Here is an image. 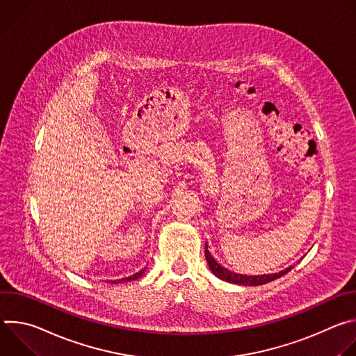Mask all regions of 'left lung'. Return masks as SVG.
<instances>
[{
    "label": "left lung",
    "mask_w": 356,
    "mask_h": 356,
    "mask_svg": "<svg viewBox=\"0 0 356 356\" xmlns=\"http://www.w3.org/2000/svg\"><path fill=\"white\" fill-rule=\"evenodd\" d=\"M206 259L207 264L211 269V272L221 280L229 282V283H235V284H242V286H261V284H266L275 279H279L280 276L286 275L287 272L291 270V266L279 272V273H273V275H262V276H246V275H238L234 273L231 270H228L227 268H222L213 257L209 250V246L206 243Z\"/></svg>",
    "instance_id": "1"
}]
</instances>
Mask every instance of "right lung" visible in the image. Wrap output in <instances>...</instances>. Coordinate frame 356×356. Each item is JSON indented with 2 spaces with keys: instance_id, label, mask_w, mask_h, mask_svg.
Returning <instances> with one entry per match:
<instances>
[{
  "instance_id": "add662e5",
  "label": "right lung",
  "mask_w": 356,
  "mask_h": 356,
  "mask_svg": "<svg viewBox=\"0 0 356 356\" xmlns=\"http://www.w3.org/2000/svg\"><path fill=\"white\" fill-rule=\"evenodd\" d=\"M143 272H145V269H142L140 272H138V273H135V275H132V276H129V277H125V279H121V280H114L113 283H120V282H129V280H135V279L140 277V276L143 275Z\"/></svg>"
}]
</instances>
